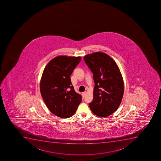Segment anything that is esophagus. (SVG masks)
<instances>
[{"label":"esophagus","instance_id":"34e87169","mask_svg":"<svg viewBox=\"0 0 161 161\" xmlns=\"http://www.w3.org/2000/svg\"><path fill=\"white\" fill-rule=\"evenodd\" d=\"M86 93H87V92H83V93H82V94H83V96H85L86 95Z\"/></svg>","mask_w":161,"mask_h":161}]
</instances>
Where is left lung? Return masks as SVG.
I'll return each instance as SVG.
<instances>
[{
    "label": "left lung",
    "mask_w": 161,
    "mask_h": 161,
    "mask_svg": "<svg viewBox=\"0 0 161 161\" xmlns=\"http://www.w3.org/2000/svg\"><path fill=\"white\" fill-rule=\"evenodd\" d=\"M93 73L95 85L93 100L89 106L93 114L104 117L113 114L122 102L124 85L122 74L116 62L102 52L84 57Z\"/></svg>",
    "instance_id": "8db88e82"
}]
</instances>
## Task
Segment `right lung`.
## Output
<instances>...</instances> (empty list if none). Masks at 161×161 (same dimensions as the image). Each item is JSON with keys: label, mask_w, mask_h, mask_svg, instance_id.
I'll return each instance as SVG.
<instances>
[{"label": "right lung", "mask_w": 161, "mask_h": 161, "mask_svg": "<svg viewBox=\"0 0 161 161\" xmlns=\"http://www.w3.org/2000/svg\"><path fill=\"white\" fill-rule=\"evenodd\" d=\"M80 57L59 56L50 61L40 81L42 99L51 113L61 118L73 115L81 96L72 85L70 76L81 60Z\"/></svg>", "instance_id": "obj_1"}]
</instances>
